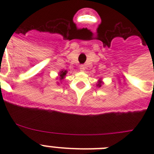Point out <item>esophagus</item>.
I'll return each mask as SVG.
<instances>
[{"label": "esophagus", "instance_id": "34e87169", "mask_svg": "<svg viewBox=\"0 0 154 154\" xmlns=\"http://www.w3.org/2000/svg\"><path fill=\"white\" fill-rule=\"evenodd\" d=\"M79 69H80V71L83 72V71L85 70V65H79Z\"/></svg>", "mask_w": 154, "mask_h": 154}]
</instances>
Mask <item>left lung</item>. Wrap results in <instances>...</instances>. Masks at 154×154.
Returning a JSON list of instances; mask_svg holds the SVG:
<instances>
[{
  "label": "left lung",
  "instance_id": "1",
  "mask_svg": "<svg viewBox=\"0 0 154 154\" xmlns=\"http://www.w3.org/2000/svg\"><path fill=\"white\" fill-rule=\"evenodd\" d=\"M98 86H99V87H100V86H101V82H99V84H98Z\"/></svg>",
  "mask_w": 154,
  "mask_h": 154
}]
</instances>
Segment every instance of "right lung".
Segmentation results:
<instances>
[{
	"label": "right lung",
	"mask_w": 154,
	"mask_h": 154,
	"mask_svg": "<svg viewBox=\"0 0 154 154\" xmlns=\"http://www.w3.org/2000/svg\"><path fill=\"white\" fill-rule=\"evenodd\" d=\"M66 73H67V71H62V72H61L60 73V79H63L64 77H65V75H66Z\"/></svg>",
	"instance_id": "right-lung-1"
}]
</instances>
